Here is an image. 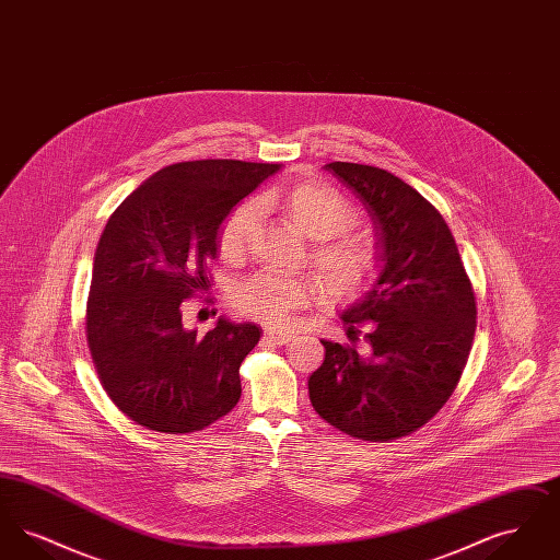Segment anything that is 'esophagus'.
<instances>
[{
	"label": "esophagus",
	"mask_w": 560,
	"mask_h": 560,
	"mask_svg": "<svg viewBox=\"0 0 560 560\" xmlns=\"http://www.w3.org/2000/svg\"><path fill=\"white\" fill-rule=\"evenodd\" d=\"M265 338L275 342V345H288V342H292L293 334L292 331H281V329H275V327H267Z\"/></svg>",
	"instance_id": "obj_1"
}]
</instances>
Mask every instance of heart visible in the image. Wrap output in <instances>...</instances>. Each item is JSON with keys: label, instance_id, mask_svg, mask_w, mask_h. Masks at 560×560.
<instances>
[{"label": "heart", "instance_id": "heart-1", "mask_svg": "<svg viewBox=\"0 0 560 560\" xmlns=\"http://www.w3.org/2000/svg\"><path fill=\"white\" fill-rule=\"evenodd\" d=\"M275 201L300 233L315 240L313 260L320 268L329 292L357 298L377 285L382 275L380 245L372 235L345 231L352 224L354 212L336 188L317 180H302L277 195ZM254 220V201H243L222 218L215 243L224 260L243 256ZM317 292L319 283L308 275L262 268L235 281L229 290V302L245 317L281 325Z\"/></svg>", "mask_w": 560, "mask_h": 560}]
</instances>
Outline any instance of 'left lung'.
<instances>
[{"label": "left lung", "instance_id": "1", "mask_svg": "<svg viewBox=\"0 0 560 560\" xmlns=\"http://www.w3.org/2000/svg\"><path fill=\"white\" fill-rule=\"evenodd\" d=\"M325 170L372 215L382 275L342 315L352 347L320 340L325 361L308 377V395L331 427L393 441L452 397L475 340V290L447 222L416 188L373 165L334 161ZM359 322L371 325L363 351L353 347Z\"/></svg>", "mask_w": 560, "mask_h": 560}]
</instances>
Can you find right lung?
Returning <instances> with one entry per match:
<instances>
[{
    "label": "right lung",
    "mask_w": 560,
    "mask_h": 560,
    "mask_svg": "<svg viewBox=\"0 0 560 560\" xmlns=\"http://www.w3.org/2000/svg\"><path fill=\"white\" fill-rule=\"evenodd\" d=\"M279 163L183 161L147 178L108 218L85 311L94 368L136 424L185 434L226 416L260 327L220 317L206 336L183 304L210 283L218 226Z\"/></svg>",
    "instance_id": "right-lung-1"
}]
</instances>
